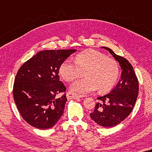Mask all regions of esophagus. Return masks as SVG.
Wrapping results in <instances>:
<instances>
[{
    "instance_id": "1",
    "label": "esophagus",
    "mask_w": 152,
    "mask_h": 152,
    "mask_svg": "<svg viewBox=\"0 0 152 152\" xmlns=\"http://www.w3.org/2000/svg\"><path fill=\"white\" fill-rule=\"evenodd\" d=\"M66 97L68 100H74V99H78L82 97V96L76 94H74L71 92H68L66 94Z\"/></svg>"
}]
</instances>
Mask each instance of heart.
<instances>
[{"instance_id": "b5f03b06", "label": "heart", "mask_w": 152, "mask_h": 152, "mask_svg": "<svg viewBox=\"0 0 152 152\" xmlns=\"http://www.w3.org/2000/svg\"><path fill=\"white\" fill-rule=\"evenodd\" d=\"M85 72L86 78L78 80L71 85L70 90L80 94L94 92L98 88L100 92L111 90L119 75V66L115 60L101 52L90 50L76 56L75 62L65 60L59 68V74L65 80L72 82Z\"/></svg>"}]
</instances>
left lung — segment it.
<instances>
[{"instance_id":"1","label":"left lung","mask_w":152,"mask_h":152,"mask_svg":"<svg viewBox=\"0 0 152 152\" xmlns=\"http://www.w3.org/2000/svg\"><path fill=\"white\" fill-rule=\"evenodd\" d=\"M107 50L122 69L120 80L110 93L98 97L95 109L90 117L98 125L110 128L124 121L132 112L138 95L139 84L134 68L124 58L115 54L112 49Z\"/></svg>"}]
</instances>
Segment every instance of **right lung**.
I'll use <instances>...</instances> for the list:
<instances>
[{
  "label": "right lung",
  "mask_w": 152,
  "mask_h": 152,
  "mask_svg": "<svg viewBox=\"0 0 152 152\" xmlns=\"http://www.w3.org/2000/svg\"><path fill=\"white\" fill-rule=\"evenodd\" d=\"M76 50H44L32 56L19 68L13 86V96L22 117L38 129H48L64 113L67 101L66 87L59 80L62 63Z\"/></svg>",
  "instance_id": "right-lung-1"
}]
</instances>
